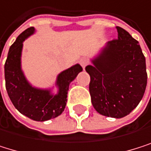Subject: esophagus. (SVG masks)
Returning a JSON list of instances; mask_svg holds the SVG:
<instances>
[{
	"instance_id": "34e87169",
	"label": "esophagus",
	"mask_w": 151,
	"mask_h": 151,
	"mask_svg": "<svg viewBox=\"0 0 151 151\" xmlns=\"http://www.w3.org/2000/svg\"><path fill=\"white\" fill-rule=\"evenodd\" d=\"M79 63L83 66V68H85V67L86 66V65L88 64V61H87V59L86 58H82L79 59Z\"/></svg>"
}]
</instances>
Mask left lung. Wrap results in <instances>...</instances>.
<instances>
[{"label": "left lung", "instance_id": "left-lung-1", "mask_svg": "<svg viewBox=\"0 0 151 151\" xmlns=\"http://www.w3.org/2000/svg\"><path fill=\"white\" fill-rule=\"evenodd\" d=\"M86 67L92 104L100 114L120 119L139 104L147 86L146 59L139 42L121 27Z\"/></svg>", "mask_w": 151, "mask_h": 151}]
</instances>
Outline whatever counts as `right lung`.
Wrapping results in <instances>:
<instances>
[{
  "label": "right lung",
  "instance_id": "right-lung-1",
  "mask_svg": "<svg viewBox=\"0 0 151 151\" xmlns=\"http://www.w3.org/2000/svg\"><path fill=\"white\" fill-rule=\"evenodd\" d=\"M35 32L33 27L27 29L11 46L4 65L5 85L12 103L21 114L33 121L45 122L59 116L64 111L69 85L83 68L79 64H76L60 72L52 87L40 88L32 86L22 70L21 54L23 42ZM54 88L57 92H54Z\"/></svg>",
  "mask_w": 151,
  "mask_h": 151
}]
</instances>
